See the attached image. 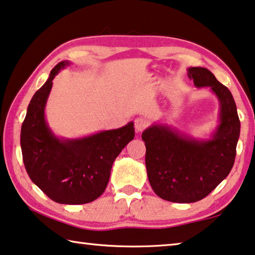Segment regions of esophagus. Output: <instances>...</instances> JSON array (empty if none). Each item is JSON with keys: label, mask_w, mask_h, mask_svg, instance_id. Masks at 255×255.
Here are the masks:
<instances>
[{"label": "esophagus", "mask_w": 255, "mask_h": 255, "mask_svg": "<svg viewBox=\"0 0 255 255\" xmlns=\"http://www.w3.org/2000/svg\"><path fill=\"white\" fill-rule=\"evenodd\" d=\"M134 123H135V130H136L137 132L143 131L144 129H146L147 126H148V121H147L146 119H145V118H143V117H139V118H136Z\"/></svg>", "instance_id": "1"}]
</instances>
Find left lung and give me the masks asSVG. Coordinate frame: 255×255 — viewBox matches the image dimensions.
<instances>
[{
  "instance_id": "1",
  "label": "left lung",
  "mask_w": 255,
  "mask_h": 255,
  "mask_svg": "<svg viewBox=\"0 0 255 255\" xmlns=\"http://www.w3.org/2000/svg\"><path fill=\"white\" fill-rule=\"evenodd\" d=\"M187 76L197 88L209 87L219 100V125L211 137L193 138L167 125H152L142 134L149 184L157 196L175 203L204 199L229 175L241 132L228 88L207 68H188Z\"/></svg>"
}]
</instances>
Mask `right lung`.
<instances>
[{
  "mask_svg": "<svg viewBox=\"0 0 255 255\" xmlns=\"http://www.w3.org/2000/svg\"><path fill=\"white\" fill-rule=\"evenodd\" d=\"M61 61L35 93L21 126L22 160L33 183L56 203L85 204L102 195L112 164L134 139V123L82 138H59L48 127L45 106L54 77L69 66Z\"/></svg>",
  "mask_w": 255,
  "mask_h": 255,
  "instance_id": "1",
  "label": "right lung"
}]
</instances>
